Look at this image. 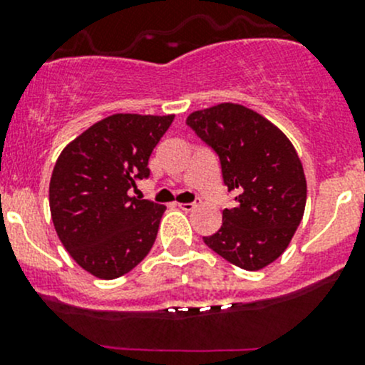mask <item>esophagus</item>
I'll use <instances>...</instances> for the list:
<instances>
[{
    "instance_id": "obj_1",
    "label": "esophagus",
    "mask_w": 365,
    "mask_h": 365,
    "mask_svg": "<svg viewBox=\"0 0 365 365\" xmlns=\"http://www.w3.org/2000/svg\"><path fill=\"white\" fill-rule=\"evenodd\" d=\"M178 206L183 212H192V210L196 208V203H178Z\"/></svg>"
}]
</instances>
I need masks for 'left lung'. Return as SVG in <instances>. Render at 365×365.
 <instances>
[{"label": "left lung", "mask_w": 365, "mask_h": 365, "mask_svg": "<svg viewBox=\"0 0 365 365\" xmlns=\"http://www.w3.org/2000/svg\"><path fill=\"white\" fill-rule=\"evenodd\" d=\"M192 128L219 155L224 185L235 206L205 244L244 270L274 263L292 242L304 217L307 183L292 141L274 123L240 104L194 111Z\"/></svg>", "instance_id": "left-lung-1"}]
</instances>
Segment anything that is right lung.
I'll use <instances>...</instances> for the list:
<instances>
[{"mask_svg": "<svg viewBox=\"0 0 365 365\" xmlns=\"http://www.w3.org/2000/svg\"><path fill=\"white\" fill-rule=\"evenodd\" d=\"M175 114H113L63 148L49 183L54 230L76 263L116 279L153 247L165 206L130 197L148 178V159Z\"/></svg>", "mask_w": 365, "mask_h": 365, "instance_id": "obj_1", "label": "right lung"}]
</instances>
